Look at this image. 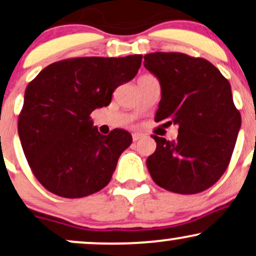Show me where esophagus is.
<instances>
[{
  "instance_id": "obj_1",
  "label": "esophagus",
  "mask_w": 256,
  "mask_h": 256,
  "mask_svg": "<svg viewBox=\"0 0 256 256\" xmlns=\"http://www.w3.org/2000/svg\"><path fill=\"white\" fill-rule=\"evenodd\" d=\"M142 138H144V134H141V132H134L132 134V140L134 141H138Z\"/></svg>"
}]
</instances>
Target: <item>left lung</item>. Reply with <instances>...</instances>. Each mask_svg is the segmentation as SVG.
I'll return each mask as SVG.
<instances>
[{"mask_svg": "<svg viewBox=\"0 0 256 256\" xmlns=\"http://www.w3.org/2000/svg\"><path fill=\"white\" fill-rule=\"evenodd\" d=\"M144 64L161 84L155 121L178 126L175 141L152 135L150 176L174 193L204 192L227 169L241 127L230 82L207 60L182 52H152Z\"/></svg>", "mask_w": 256, "mask_h": 256, "instance_id": "left-lung-1", "label": "left lung"}]
</instances>
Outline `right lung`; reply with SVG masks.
Masks as SVG:
<instances>
[{"mask_svg":"<svg viewBox=\"0 0 256 256\" xmlns=\"http://www.w3.org/2000/svg\"><path fill=\"white\" fill-rule=\"evenodd\" d=\"M141 61L142 55L63 60L26 86L18 136L35 178L52 194L84 198L109 184L132 138L124 129L100 134L90 114L110 104Z\"/></svg>","mask_w":256,"mask_h":256,"instance_id":"add662e5","label":"right lung"}]
</instances>
